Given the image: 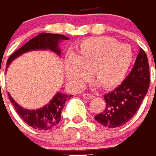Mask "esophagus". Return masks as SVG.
I'll list each match as a JSON object with an SVG mask.
<instances>
[{
  "label": "esophagus",
  "instance_id": "1",
  "mask_svg": "<svg viewBox=\"0 0 156 156\" xmlns=\"http://www.w3.org/2000/svg\"><path fill=\"white\" fill-rule=\"evenodd\" d=\"M82 96H83V98H84V99H88V100H90L92 99V98H94L92 94H89V93H84Z\"/></svg>",
  "mask_w": 156,
  "mask_h": 156
}]
</instances>
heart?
I'll use <instances>...</instances> for the list:
<instances>
[{"instance_id":"heart-1","label":"heart","mask_w":156,"mask_h":156,"mask_svg":"<svg viewBox=\"0 0 156 156\" xmlns=\"http://www.w3.org/2000/svg\"><path fill=\"white\" fill-rule=\"evenodd\" d=\"M134 58L131 47L109 37L91 38L82 41L75 52L68 54L64 73L68 84L79 89L93 76L105 88L117 87L124 80Z\"/></svg>"}]
</instances>
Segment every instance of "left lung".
I'll use <instances>...</instances> for the list:
<instances>
[{"instance_id":"obj_1","label":"left lung","mask_w":156,"mask_h":156,"mask_svg":"<svg viewBox=\"0 0 156 156\" xmlns=\"http://www.w3.org/2000/svg\"><path fill=\"white\" fill-rule=\"evenodd\" d=\"M150 84L147 56L142 48L134 68L118 88L104 96L105 109L95 116L104 126L119 127L130 120L141 105Z\"/></svg>"}]
</instances>
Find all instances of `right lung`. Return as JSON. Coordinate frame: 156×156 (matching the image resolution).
<instances>
[{"label":"right lung","mask_w":156,"mask_h":156,"mask_svg":"<svg viewBox=\"0 0 156 156\" xmlns=\"http://www.w3.org/2000/svg\"><path fill=\"white\" fill-rule=\"evenodd\" d=\"M69 38L59 34L41 33L38 35L28 41L22 47L9 56L6 63V69L15 58L24 53L32 51H45L49 50L58 56L61 55V51L58 44L61 41L68 40ZM11 103L13 105L15 110L20 118L34 129L39 130H48L55 127L59 122L61 113L63 111L65 102L72 95H67L62 93H57L48 104L37 109H27L17 104L8 93Z\"/></svg>","instance_id":"right-lung-1"}]
</instances>
